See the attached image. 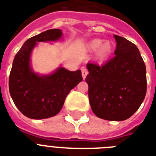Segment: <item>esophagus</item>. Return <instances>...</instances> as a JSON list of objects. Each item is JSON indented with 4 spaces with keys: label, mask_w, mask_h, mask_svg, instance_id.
<instances>
[{
    "label": "esophagus",
    "mask_w": 156,
    "mask_h": 156,
    "mask_svg": "<svg viewBox=\"0 0 156 156\" xmlns=\"http://www.w3.org/2000/svg\"><path fill=\"white\" fill-rule=\"evenodd\" d=\"M88 74V70L85 67H82V75H83V79H85L87 75Z\"/></svg>",
    "instance_id": "obj_1"
}]
</instances>
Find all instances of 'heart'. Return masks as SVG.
Instances as JSON below:
<instances>
[{
  "mask_svg": "<svg viewBox=\"0 0 156 156\" xmlns=\"http://www.w3.org/2000/svg\"><path fill=\"white\" fill-rule=\"evenodd\" d=\"M88 48L92 51L99 49V56L101 58H104L108 56L111 52L112 45L108 41L103 43V40L100 39H95L88 44Z\"/></svg>",
  "mask_w": 156,
  "mask_h": 156,
  "instance_id": "1",
  "label": "heart"
}]
</instances>
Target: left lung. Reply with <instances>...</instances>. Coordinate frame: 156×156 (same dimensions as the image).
<instances>
[{"mask_svg": "<svg viewBox=\"0 0 156 156\" xmlns=\"http://www.w3.org/2000/svg\"><path fill=\"white\" fill-rule=\"evenodd\" d=\"M115 56L99 66L87 63L88 97L95 116L121 121L129 118L142 104L147 93L146 66L134 44L114 35Z\"/></svg>", "mask_w": 156, "mask_h": 156, "instance_id": "1", "label": "left lung"}]
</instances>
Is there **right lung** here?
Segmentation results:
<instances>
[{
	"label": "right lung",
	"mask_w": 156,
	"mask_h": 156,
	"mask_svg": "<svg viewBox=\"0 0 156 156\" xmlns=\"http://www.w3.org/2000/svg\"><path fill=\"white\" fill-rule=\"evenodd\" d=\"M60 29H51L26 41L13 59L9 89L18 110L29 118L45 119L56 116L63 107L66 96L83 81L80 69L69 71L59 67L48 75H40L30 66V54L38 42L57 41Z\"/></svg>",
	"instance_id": "1"
}]
</instances>
